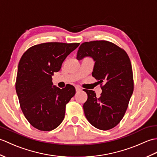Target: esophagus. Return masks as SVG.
I'll return each mask as SVG.
<instances>
[{"mask_svg": "<svg viewBox=\"0 0 157 157\" xmlns=\"http://www.w3.org/2000/svg\"><path fill=\"white\" fill-rule=\"evenodd\" d=\"M75 90H76L77 92H78L82 91V89L79 88V86H76V87H75Z\"/></svg>", "mask_w": 157, "mask_h": 157, "instance_id": "1", "label": "esophagus"}]
</instances>
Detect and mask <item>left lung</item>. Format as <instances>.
<instances>
[{
	"label": "left lung",
	"instance_id": "8db88e82",
	"mask_svg": "<svg viewBox=\"0 0 157 157\" xmlns=\"http://www.w3.org/2000/svg\"><path fill=\"white\" fill-rule=\"evenodd\" d=\"M85 56H90L95 61L92 76L98 80L102 89L99 98L94 91L84 90L88 95L83 105L85 116L96 128L111 129L123 119L134 92L131 61L124 50L106 40L82 43L77 59Z\"/></svg>",
	"mask_w": 157,
	"mask_h": 157
}]
</instances>
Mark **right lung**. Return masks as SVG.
I'll return each mask as SVG.
<instances>
[{"instance_id":"1","label":"right lung","mask_w":157,"mask_h":157,"mask_svg":"<svg viewBox=\"0 0 157 157\" xmlns=\"http://www.w3.org/2000/svg\"><path fill=\"white\" fill-rule=\"evenodd\" d=\"M79 43L46 42L29 48L20 59L15 89L29 123L40 131H51L65 117L66 105L75 94L72 85L60 89L52 76Z\"/></svg>"}]
</instances>
